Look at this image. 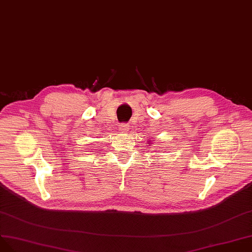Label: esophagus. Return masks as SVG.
<instances>
[{
	"instance_id": "esophagus-1",
	"label": "esophagus",
	"mask_w": 252,
	"mask_h": 252,
	"mask_svg": "<svg viewBox=\"0 0 252 252\" xmlns=\"http://www.w3.org/2000/svg\"><path fill=\"white\" fill-rule=\"evenodd\" d=\"M128 128H129V126L126 124H121L119 126V131L121 133H126L128 131Z\"/></svg>"
}]
</instances>
